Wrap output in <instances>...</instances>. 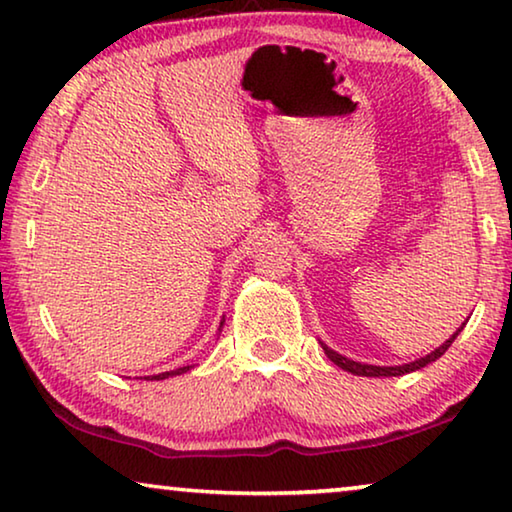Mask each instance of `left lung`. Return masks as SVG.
Instances as JSON below:
<instances>
[{"mask_svg":"<svg viewBox=\"0 0 512 512\" xmlns=\"http://www.w3.org/2000/svg\"><path fill=\"white\" fill-rule=\"evenodd\" d=\"M464 325H466V322H464ZM464 325L459 327V329L455 331V334H452V336L448 338V341L438 345L436 350H431L429 355H424V357H420V359H415V362L399 364V366H376V364H364V362H355V359H350V357H345V355H338V352H336V350H331L327 343H322V341H320V345H322V350H325V355L331 359V362H334L336 366H341L343 371L352 373V376H366V378H392V376H403V373H410V371L424 369V366H427V364L436 362V359L441 357L443 352L450 348L452 341H455V338L459 336V331L464 329Z\"/></svg>","mask_w":512,"mask_h":512,"instance_id":"obj_1","label":"left lung"}]
</instances>
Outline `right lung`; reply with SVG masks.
<instances>
[{"instance_id": "right-lung-1", "label": "right lung", "mask_w": 512, "mask_h": 512, "mask_svg": "<svg viewBox=\"0 0 512 512\" xmlns=\"http://www.w3.org/2000/svg\"><path fill=\"white\" fill-rule=\"evenodd\" d=\"M222 325H225V318L220 320V329L222 331ZM192 366H181V369H174V371H164V373H157V376H148V380H167V378H174V376H181V373H187L190 371Z\"/></svg>"}]
</instances>
